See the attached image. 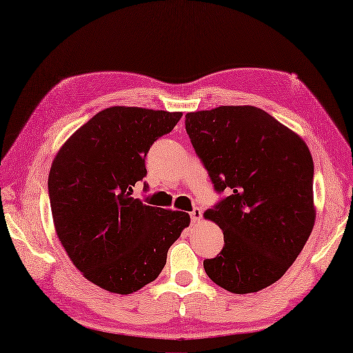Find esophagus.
<instances>
[{
  "instance_id": "esophagus-1",
  "label": "esophagus",
  "mask_w": 353,
  "mask_h": 353,
  "mask_svg": "<svg viewBox=\"0 0 353 353\" xmlns=\"http://www.w3.org/2000/svg\"><path fill=\"white\" fill-rule=\"evenodd\" d=\"M201 210L200 209H195L191 212V219H192V222H200V219H201Z\"/></svg>"
}]
</instances>
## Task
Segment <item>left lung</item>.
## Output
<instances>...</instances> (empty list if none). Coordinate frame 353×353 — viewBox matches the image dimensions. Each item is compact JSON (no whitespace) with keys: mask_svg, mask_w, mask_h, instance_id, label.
<instances>
[{"mask_svg":"<svg viewBox=\"0 0 353 353\" xmlns=\"http://www.w3.org/2000/svg\"><path fill=\"white\" fill-rule=\"evenodd\" d=\"M185 125L216 191H231L204 212L225 241L218 256L204 261L205 273L232 294L258 292L286 273L312 234V153L300 135L254 105L192 112Z\"/></svg>","mask_w":353,"mask_h":353,"instance_id":"obj_1","label":"left lung"}]
</instances>
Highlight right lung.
<instances>
[{
	"instance_id": "add662e5",
	"label": "right lung",
	"mask_w": 353,
	"mask_h": 353,
	"mask_svg": "<svg viewBox=\"0 0 353 353\" xmlns=\"http://www.w3.org/2000/svg\"><path fill=\"white\" fill-rule=\"evenodd\" d=\"M182 112L114 105L97 113L58 150L49 173L57 236L89 282L128 295L153 282L170 246L189 227L185 212L143 204L132 195L144 158Z\"/></svg>"
}]
</instances>
